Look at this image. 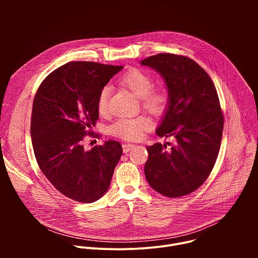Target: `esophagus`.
<instances>
[{
	"instance_id": "1",
	"label": "esophagus",
	"mask_w": 258,
	"mask_h": 258,
	"mask_svg": "<svg viewBox=\"0 0 258 258\" xmlns=\"http://www.w3.org/2000/svg\"><path fill=\"white\" fill-rule=\"evenodd\" d=\"M135 148V145L134 144H123L122 145V150H123V153H127L130 152L131 150H133Z\"/></svg>"
}]
</instances>
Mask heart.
Wrapping results in <instances>:
<instances>
[{
  "label": "heart",
  "mask_w": 258,
  "mask_h": 258,
  "mask_svg": "<svg viewBox=\"0 0 258 258\" xmlns=\"http://www.w3.org/2000/svg\"><path fill=\"white\" fill-rule=\"evenodd\" d=\"M122 86L127 88L135 96L141 98L144 109L152 114L159 115L164 112L168 103V95L164 90L152 89L153 79L141 69H131L120 79ZM109 86H105L99 93L97 109L101 115L108 112V100L110 95ZM152 127V121L146 116L123 117L116 120L110 126V133L125 140H139Z\"/></svg>",
  "instance_id": "heart-1"
}]
</instances>
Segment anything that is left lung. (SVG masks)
Masks as SVG:
<instances>
[{
  "instance_id": "8db88e82",
  "label": "left lung",
  "mask_w": 258,
  "mask_h": 258,
  "mask_svg": "<svg viewBox=\"0 0 258 258\" xmlns=\"http://www.w3.org/2000/svg\"><path fill=\"white\" fill-rule=\"evenodd\" d=\"M155 69L165 82L168 103L156 130L175 144L147 147L145 175L156 192L170 198L197 190L210 174L222 143L224 115L213 82L194 60L161 53L141 61Z\"/></svg>"
}]
</instances>
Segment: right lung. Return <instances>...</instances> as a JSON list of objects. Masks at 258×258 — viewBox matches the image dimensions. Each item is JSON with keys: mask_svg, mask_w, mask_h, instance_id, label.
Instances as JSON below:
<instances>
[{"mask_svg": "<svg viewBox=\"0 0 258 258\" xmlns=\"http://www.w3.org/2000/svg\"><path fill=\"white\" fill-rule=\"evenodd\" d=\"M123 66L68 62L43 81L35 94L30 123L41 170L64 196L93 203L108 190L122 147L109 140L91 150L82 141L99 118L100 91Z\"/></svg>", "mask_w": 258, "mask_h": 258, "instance_id": "add662e5", "label": "right lung"}]
</instances>
